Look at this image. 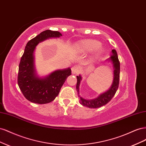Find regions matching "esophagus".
<instances>
[{"label": "esophagus", "instance_id": "1", "mask_svg": "<svg viewBox=\"0 0 146 146\" xmlns=\"http://www.w3.org/2000/svg\"><path fill=\"white\" fill-rule=\"evenodd\" d=\"M80 70V66L78 65H74L71 68V70H72V73L73 74H77Z\"/></svg>", "mask_w": 146, "mask_h": 146}]
</instances>
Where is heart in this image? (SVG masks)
Returning a JSON list of instances; mask_svg holds the SVG:
<instances>
[{"mask_svg":"<svg viewBox=\"0 0 146 146\" xmlns=\"http://www.w3.org/2000/svg\"><path fill=\"white\" fill-rule=\"evenodd\" d=\"M100 42L93 39H86L78 43V47L83 52H92L97 49V54L100 55L103 52V48L100 47Z\"/></svg>","mask_w":146,"mask_h":146,"instance_id":"1","label":"heart"}]
</instances>
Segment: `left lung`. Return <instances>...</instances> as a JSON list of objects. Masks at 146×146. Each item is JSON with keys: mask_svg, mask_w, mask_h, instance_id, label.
I'll use <instances>...</instances> for the list:
<instances>
[{"mask_svg": "<svg viewBox=\"0 0 146 146\" xmlns=\"http://www.w3.org/2000/svg\"><path fill=\"white\" fill-rule=\"evenodd\" d=\"M112 55L106 61L111 62L113 67V83L110 89L104 93L100 94L98 98L93 99H85L79 95V86L82 80V76L79 75L77 76V82L76 89L78 92V97H80V103L83 106L90 108H97L102 107V106L108 104L111 100L114 94L117 90L119 83V76H120V63L118 59V56L116 50H112Z\"/></svg>", "mask_w": 146, "mask_h": 146, "instance_id": "1", "label": "left lung"}]
</instances>
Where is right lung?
<instances>
[{
    "label": "right lung",
    "mask_w": 146,
    "mask_h": 146,
    "mask_svg": "<svg viewBox=\"0 0 146 146\" xmlns=\"http://www.w3.org/2000/svg\"><path fill=\"white\" fill-rule=\"evenodd\" d=\"M62 36L58 31L47 30L30 40L25 47L19 66L17 83L25 98L31 102L50 103L58 95L66 78L71 75L69 68L55 70L44 77H39L35 66L34 52L39 42Z\"/></svg>",
    "instance_id": "obj_1"
}]
</instances>
